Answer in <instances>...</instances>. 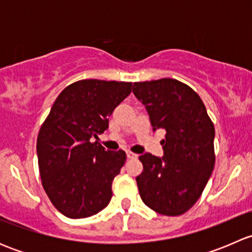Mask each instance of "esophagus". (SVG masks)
Segmentation results:
<instances>
[{
  "instance_id": "esophagus-1",
  "label": "esophagus",
  "mask_w": 252,
  "mask_h": 252,
  "mask_svg": "<svg viewBox=\"0 0 252 252\" xmlns=\"http://www.w3.org/2000/svg\"><path fill=\"white\" fill-rule=\"evenodd\" d=\"M126 157H128L129 159H133V158H136V157H138V155L134 154V152H131V151H126Z\"/></svg>"
}]
</instances>
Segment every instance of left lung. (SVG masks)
Listing matches in <instances>:
<instances>
[{
	"label": "left lung",
	"mask_w": 252,
	"mask_h": 252,
	"mask_svg": "<svg viewBox=\"0 0 252 252\" xmlns=\"http://www.w3.org/2000/svg\"><path fill=\"white\" fill-rule=\"evenodd\" d=\"M133 93L149 112L154 130L164 129V156L139 157L136 177L144 204L164 216H180L199 200L215 167V126L200 96L177 79L134 83Z\"/></svg>",
	"instance_id": "1"
}]
</instances>
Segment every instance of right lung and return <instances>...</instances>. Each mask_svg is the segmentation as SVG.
<instances>
[{"label":"right lung","mask_w":252,"mask_h":252,"mask_svg":"<svg viewBox=\"0 0 252 252\" xmlns=\"http://www.w3.org/2000/svg\"><path fill=\"white\" fill-rule=\"evenodd\" d=\"M131 93V83L84 79L58 95L36 141L42 187L68 218H86L111 201L112 183L126 159L123 150L106 151L97 134Z\"/></svg>","instance_id":"obj_1"}]
</instances>
